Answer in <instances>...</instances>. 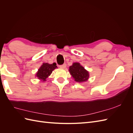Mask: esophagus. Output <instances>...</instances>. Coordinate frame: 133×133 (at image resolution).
<instances>
[{
	"label": "esophagus",
	"mask_w": 133,
	"mask_h": 133,
	"mask_svg": "<svg viewBox=\"0 0 133 133\" xmlns=\"http://www.w3.org/2000/svg\"><path fill=\"white\" fill-rule=\"evenodd\" d=\"M66 64H64L63 65H60L59 66V67L60 68H62V69H65V68H66Z\"/></svg>",
	"instance_id": "34e87169"
}]
</instances>
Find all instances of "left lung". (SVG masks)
<instances>
[{
  "instance_id": "1",
  "label": "left lung",
  "mask_w": 133,
  "mask_h": 133,
  "mask_svg": "<svg viewBox=\"0 0 133 133\" xmlns=\"http://www.w3.org/2000/svg\"><path fill=\"white\" fill-rule=\"evenodd\" d=\"M69 71L75 82L83 83L87 82L89 78V71H87L79 63H74L69 66Z\"/></svg>"
}]
</instances>
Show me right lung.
<instances>
[{
    "mask_svg": "<svg viewBox=\"0 0 133 133\" xmlns=\"http://www.w3.org/2000/svg\"><path fill=\"white\" fill-rule=\"evenodd\" d=\"M56 65L57 64L55 63H54L53 64L43 63L41 66L39 68L38 71L35 74V76L42 82L46 81V79L51 74L52 71L58 68Z\"/></svg>",
    "mask_w": 133,
    "mask_h": 133,
    "instance_id": "1",
    "label": "right lung"
}]
</instances>
